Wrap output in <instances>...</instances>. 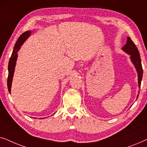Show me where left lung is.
Listing matches in <instances>:
<instances>
[{"mask_svg": "<svg viewBox=\"0 0 147 147\" xmlns=\"http://www.w3.org/2000/svg\"><path fill=\"white\" fill-rule=\"evenodd\" d=\"M122 49L130 55V60H131L132 63L134 65V67L136 68V71L138 74V88H140V84H141V81L142 78V74H143V70H142V64H141V59H140L139 51L135 45V44L133 43L130 37H127V41L126 43L123 46ZM139 93V91H138ZM139 94H138L137 99Z\"/></svg>", "mask_w": 147, "mask_h": 147, "instance_id": "left-lung-1", "label": "left lung"}]
</instances>
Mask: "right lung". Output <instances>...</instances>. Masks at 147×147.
I'll return each mask as SVG.
<instances>
[{
    "label": "right lung",
    "mask_w": 147,
    "mask_h": 147,
    "mask_svg": "<svg viewBox=\"0 0 147 147\" xmlns=\"http://www.w3.org/2000/svg\"><path fill=\"white\" fill-rule=\"evenodd\" d=\"M31 31H27L25 32V33L21 35V36L17 39V42H16L15 47H14V49L13 51V53H12L11 57L9 59V66H8V71H9V76H8L7 79V87L9 92L11 94V86H12V82H13V78L14 76V72H15V65H16V61H17V57H18V51L21 49V45H23L24 42L27 40L29 36L31 35Z\"/></svg>",
    "instance_id": "add662e5"
}]
</instances>
